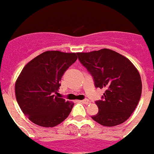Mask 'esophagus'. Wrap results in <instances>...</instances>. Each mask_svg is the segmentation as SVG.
I'll return each instance as SVG.
<instances>
[{"mask_svg":"<svg viewBox=\"0 0 154 154\" xmlns=\"http://www.w3.org/2000/svg\"><path fill=\"white\" fill-rule=\"evenodd\" d=\"M80 102L83 104H89L90 103V101L88 99H83V100H81Z\"/></svg>","mask_w":154,"mask_h":154,"instance_id":"34e87169","label":"esophagus"}]
</instances>
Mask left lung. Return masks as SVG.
I'll use <instances>...</instances> for the list:
<instances>
[{"mask_svg": "<svg viewBox=\"0 0 154 154\" xmlns=\"http://www.w3.org/2000/svg\"><path fill=\"white\" fill-rule=\"evenodd\" d=\"M78 56L93 76L95 87L106 89L103 100L95 103L98 112L92 119L108 127L123 123L141 98L142 84L136 67L129 59L108 48L79 52Z\"/></svg>", "mask_w": 154, "mask_h": 154, "instance_id": "left-lung-1", "label": "left lung"}]
</instances>
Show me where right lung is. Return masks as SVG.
Returning a JSON list of instances; mask_svg holds the SVG:
<instances>
[{
  "mask_svg": "<svg viewBox=\"0 0 154 154\" xmlns=\"http://www.w3.org/2000/svg\"><path fill=\"white\" fill-rule=\"evenodd\" d=\"M77 55L47 51L24 67L15 83V94L22 112L33 123L54 127L68 117L74 103L56 94L63 75Z\"/></svg>",
  "mask_w": 154,
  "mask_h": 154,
  "instance_id": "obj_1",
  "label": "right lung"
}]
</instances>
